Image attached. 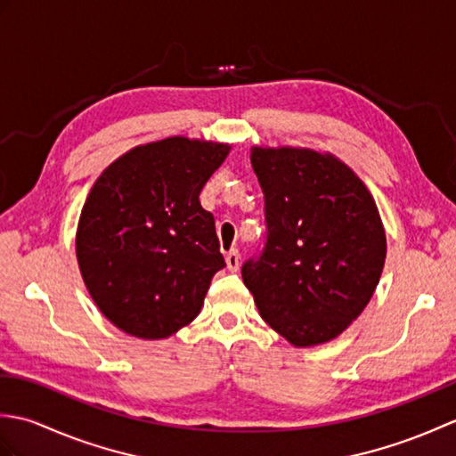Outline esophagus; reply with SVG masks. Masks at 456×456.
<instances>
[{
    "mask_svg": "<svg viewBox=\"0 0 456 456\" xmlns=\"http://www.w3.org/2000/svg\"><path fill=\"white\" fill-rule=\"evenodd\" d=\"M225 263H227V270L229 273H237L239 270V265H240V256H239V250H229V253L225 255Z\"/></svg>",
    "mask_w": 456,
    "mask_h": 456,
    "instance_id": "1",
    "label": "esophagus"
}]
</instances>
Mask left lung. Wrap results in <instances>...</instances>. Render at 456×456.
<instances>
[{
    "label": "left lung",
    "mask_w": 456,
    "mask_h": 456,
    "mask_svg": "<svg viewBox=\"0 0 456 456\" xmlns=\"http://www.w3.org/2000/svg\"><path fill=\"white\" fill-rule=\"evenodd\" d=\"M265 193V245L240 268L265 322L296 346L327 343L361 315L380 280L376 203L329 154L250 151Z\"/></svg>",
    "instance_id": "8db88e82"
}]
</instances>
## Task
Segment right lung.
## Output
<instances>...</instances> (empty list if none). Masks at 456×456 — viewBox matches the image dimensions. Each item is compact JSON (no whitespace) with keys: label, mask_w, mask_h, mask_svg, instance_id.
<instances>
[{"label":"right lung","mask_w":456,"mask_h":456,"mask_svg":"<svg viewBox=\"0 0 456 456\" xmlns=\"http://www.w3.org/2000/svg\"><path fill=\"white\" fill-rule=\"evenodd\" d=\"M227 144L164 139L123 154L84 203L76 255L95 305L121 331L164 338L200 314L225 266L200 191Z\"/></svg>","instance_id":"obj_1"}]
</instances>
